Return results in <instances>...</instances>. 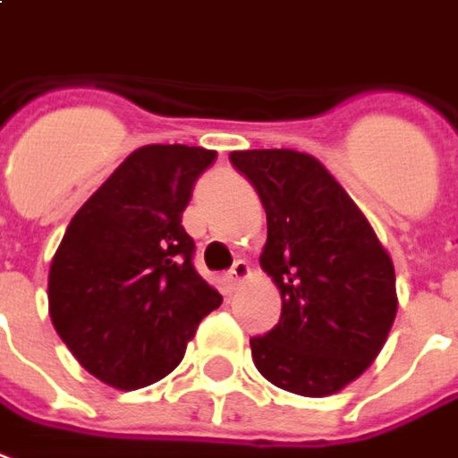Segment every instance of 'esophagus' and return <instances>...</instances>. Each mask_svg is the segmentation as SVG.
<instances>
[{
    "instance_id": "1",
    "label": "esophagus",
    "mask_w": 458,
    "mask_h": 458,
    "mask_svg": "<svg viewBox=\"0 0 458 458\" xmlns=\"http://www.w3.org/2000/svg\"><path fill=\"white\" fill-rule=\"evenodd\" d=\"M251 276V268H249V264L246 261H234V266H232V271H229V284H232V288H236L242 281H246Z\"/></svg>"
}]
</instances>
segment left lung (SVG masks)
Masks as SVG:
<instances>
[{
	"mask_svg": "<svg viewBox=\"0 0 458 458\" xmlns=\"http://www.w3.org/2000/svg\"><path fill=\"white\" fill-rule=\"evenodd\" d=\"M266 209L261 268L281 291V318L251 338L256 369L271 385L326 397L377 358L397 316L394 266L365 214L313 155H229Z\"/></svg>",
	"mask_w": 458,
	"mask_h": 458,
	"instance_id": "1",
	"label": "left lung"
}]
</instances>
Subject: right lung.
<instances>
[{
	"instance_id": "right-lung-1",
	"label": "right lung",
	"mask_w": 458,
	"mask_h": 458,
	"mask_svg": "<svg viewBox=\"0 0 458 458\" xmlns=\"http://www.w3.org/2000/svg\"><path fill=\"white\" fill-rule=\"evenodd\" d=\"M216 157L190 145L131 152L68 224L48 271V316L73 358L115 390L180 365L197 326L222 306L192 264L182 212Z\"/></svg>"
}]
</instances>
